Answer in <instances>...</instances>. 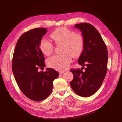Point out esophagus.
<instances>
[{
    "instance_id": "34e87169",
    "label": "esophagus",
    "mask_w": 122,
    "mask_h": 122,
    "mask_svg": "<svg viewBox=\"0 0 122 122\" xmlns=\"http://www.w3.org/2000/svg\"><path fill=\"white\" fill-rule=\"evenodd\" d=\"M64 71H59V73H60V75H61V74H62L64 73Z\"/></svg>"
}]
</instances>
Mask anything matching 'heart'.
Instances as JSON below:
<instances>
[{"label":"heart","instance_id":"1","mask_svg":"<svg viewBox=\"0 0 122 122\" xmlns=\"http://www.w3.org/2000/svg\"><path fill=\"white\" fill-rule=\"evenodd\" d=\"M50 36L55 44H63L62 52L64 53L48 58L46 61L47 65L55 70H65L72 62V56L76 58L82 53L84 45L83 36L81 34L75 33L66 27L56 29ZM40 48L42 52L47 56L52 53L54 49L53 44L46 39L41 40Z\"/></svg>","mask_w":122,"mask_h":122}]
</instances>
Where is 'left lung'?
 <instances>
[{"mask_svg": "<svg viewBox=\"0 0 122 122\" xmlns=\"http://www.w3.org/2000/svg\"><path fill=\"white\" fill-rule=\"evenodd\" d=\"M82 32L84 45L78 61L84 67L85 72L81 70L71 69L74 78L70 82L72 90L83 97H90L100 87L107 71L108 51L99 31L93 25L87 23L75 25Z\"/></svg>", "mask_w": 122, "mask_h": 122, "instance_id": "left-lung-1", "label": "left lung"}]
</instances>
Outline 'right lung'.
Masks as SVG:
<instances>
[{
    "instance_id": "obj_1",
    "label": "right lung",
    "mask_w": 122,
    "mask_h": 122,
    "mask_svg": "<svg viewBox=\"0 0 122 122\" xmlns=\"http://www.w3.org/2000/svg\"><path fill=\"white\" fill-rule=\"evenodd\" d=\"M47 32L45 28H36L24 33L18 40L13 54L15 79L22 92L35 101L49 96L53 80L59 76L57 72L51 68H47L45 72L38 71L39 68L45 67L40 43Z\"/></svg>"
}]
</instances>
